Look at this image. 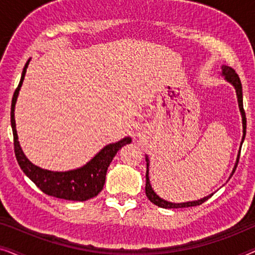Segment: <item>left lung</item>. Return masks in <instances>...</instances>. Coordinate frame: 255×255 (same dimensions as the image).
<instances>
[{
	"mask_svg": "<svg viewBox=\"0 0 255 255\" xmlns=\"http://www.w3.org/2000/svg\"><path fill=\"white\" fill-rule=\"evenodd\" d=\"M223 75L225 76V79L228 80L229 82H231L233 86H235L236 88V92H237V97H238V104H239V109H240V113H242V117H243V140H242V144L244 141V139H245V135H246V115H245V110H244V104H243V88H242V82H240V79L238 74H237L235 69H232L231 67H229V66H223ZM239 156H240V152H239V155H238V159H237V162H236V166L235 168H233V172H232V175L233 173L236 172L237 169V166H238V162H239ZM146 161H147V170H146V187H145V193H146V196L149 201L152 202V203H154L155 205H158L160 208H165V209H177V208H189V207H196V205H200L202 203H204L205 201L209 200L212 196L211 195H209V196L202 198V200H198V201H194V202H186V203H170V202H167L165 200H162V198H160L158 195L154 193V190L152 189L151 187V183H149V179H148V159L146 158Z\"/></svg>",
	"mask_w": 255,
	"mask_h": 255,
	"instance_id": "8db88e82",
	"label": "left lung"
}]
</instances>
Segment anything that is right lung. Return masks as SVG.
I'll list each match as a JSON object with an SVG mask.
<instances>
[{
    "instance_id": "obj_1",
    "label": "right lung",
    "mask_w": 255,
    "mask_h": 255,
    "mask_svg": "<svg viewBox=\"0 0 255 255\" xmlns=\"http://www.w3.org/2000/svg\"><path fill=\"white\" fill-rule=\"evenodd\" d=\"M30 60L26 61L22 72V78L18 83L15 93H13L11 101V113H10V122H11L12 134H13V149L17 162L25 175L39 188V189L48 196L68 201H87L89 198L95 197L103 189L106 182V175L108 167L113 161L114 156L116 155L118 149L124 145L130 144L131 138H124L121 141L115 144L108 145L101 151L99 154L94 156L92 161H89L86 166L75 170L69 172H51V170L41 169L39 167L31 163L20 148L18 137L16 132L15 124V104L18 96L19 89L22 87L24 76H25L27 65Z\"/></svg>"
}]
</instances>
